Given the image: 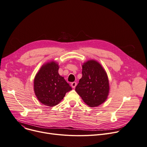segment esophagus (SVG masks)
<instances>
[{
  "instance_id": "obj_1",
  "label": "esophagus",
  "mask_w": 147,
  "mask_h": 147,
  "mask_svg": "<svg viewBox=\"0 0 147 147\" xmlns=\"http://www.w3.org/2000/svg\"><path fill=\"white\" fill-rule=\"evenodd\" d=\"M71 86L72 88H74L76 87V86H77V83H76V82H73V83H71Z\"/></svg>"
}]
</instances>
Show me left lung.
I'll return each instance as SVG.
<instances>
[{
	"label": "left lung",
	"instance_id": "left-lung-1",
	"mask_svg": "<svg viewBox=\"0 0 147 147\" xmlns=\"http://www.w3.org/2000/svg\"><path fill=\"white\" fill-rule=\"evenodd\" d=\"M82 77L76 91L91 107L101 104L107 98L109 83L107 75L96 61L90 60L83 65Z\"/></svg>",
	"mask_w": 147,
	"mask_h": 147
}]
</instances>
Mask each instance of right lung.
<instances>
[{
	"label": "right lung",
	"instance_id": "right-lung-1",
	"mask_svg": "<svg viewBox=\"0 0 147 147\" xmlns=\"http://www.w3.org/2000/svg\"><path fill=\"white\" fill-rule=\"evenodd\" d=\"M59 66L54 61L42 67L34 80V90L42 104L53 107L59 104L66 92L72 90L64 78L58 73Z\"/></svg>",
	"mask_w": 147,
	"mask_h": 147
}]
</instances>
